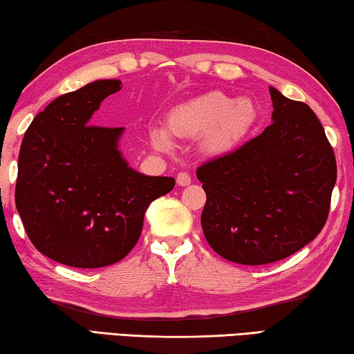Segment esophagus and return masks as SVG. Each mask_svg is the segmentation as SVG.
Instances as JSON below:
<instances>
[{"mask_svg":"<svg viewBox=\"0 0 354 354\" xmlns=\"http://www.w3.org/2000/svg\"><path fill=\"white\" fill-rule=\"evenodd\" d=\"M191 183V176L188 172H178L177 174V185L178 187H187Z\"/></svg>","mask_w":354,"mask_h":354,"instance_id":"1","label":"esophagus"}]
</instances>
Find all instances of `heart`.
<instances>
[{
  "mask_svg": "<svg viewBox=\"0 0 354 354\" xmlns=\"http://www.w3.org/2000/svg\"><path fill=\"white\" fill-rule=\"evenodd\" d=\"M254 106L246 98H236L221 91L207 92L194 100L174 109L169 115V130L174 136L196 139L207 136L205 147L210 152L227 150L254 119ZM152 141L160 149L169 150V133L155 129Z\"/></svg>",
  "mask_w": 354,
  "mask_h": 354,
  "instance_id": "heart-1",
  "label": "heart"
}]
</instances>
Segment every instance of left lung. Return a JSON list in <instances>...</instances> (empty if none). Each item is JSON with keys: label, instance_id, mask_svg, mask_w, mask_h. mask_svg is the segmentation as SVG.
Masks as SVG:
<instances>
[{"label": "left lung", "instance_id": "1", "mask_svg": "<svg viewBox=\"0 0 354 354\" xmlns=\"http://www.w3.org/2000/svg\"><path fill=\"white\" fill-rule=\"evenodd\" d=\"M273 114L259 136L198 167L207 202L201 224L219 256L265 265L320 234L337 178L334 150L315 113L270 88Z\"/></svg>", "mask_w": 354, "mask_h": 354}]
</instances>
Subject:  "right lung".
<instances>
[{"mask_svg": "<svg viewBox=\"0 0 354 354\" xmlns=\"http://www.w3.org/2000/svg\"><path fill=\"white\" fill-rule=\"evenodd\" d=\"M119 80H97L57 97L23 138L15 185L17 212L44 256L75 268L122 260L139 240L150 202L169 193L172 177H150L119 150L124 129L91 118Z\"/></svg>", "mask_w": 354, "mask_h": 354, "instance_id": "right-lung-1", "label": "right lung"}]
</instances>
